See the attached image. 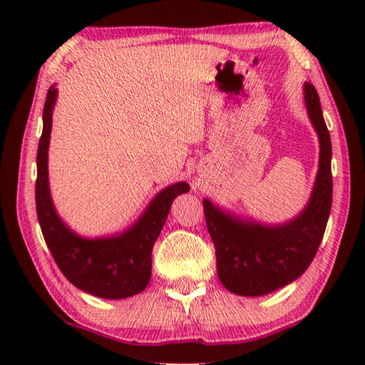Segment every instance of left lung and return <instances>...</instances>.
I'll return each instance as SVG.
<instances>
[{
  "instance_id": "obj_1",
  "label": "left lung",
  "mask_w": 365,
  "mask_h": 365,
  "mask_svg": "<svg viewBox=\"0 0 365 365\" xmlns=\"http://www.w3.org/2000/svg\"><path fill=\"white\" fill-rule=\"evenodd\" d=\"M304 103L319 135V170L306 207L294 219L265 225L243 219L202 200L209 235L215 246L217 275L228 292L262 296L304 274L322 242L331 209V141L317 90L304 83Z\"/></svg>"
}]
</instances>
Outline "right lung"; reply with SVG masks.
Here are the masks:
<instances>
[{
    "mask_svg": "<svg viewBox=\"0 0 365 365\" xmlns=\"http://www.w3.org/2000/svg\"><path fill=\"white\" fill-rule=\"evenodd\" d=\"M58 90H48L43 132L36 153L35 201L43 238L59 270L73 287L98 298L123 299L138 294L151 279V251L168 219L172 201L190 185H169L153 197L132 227L109 237L83 238L72 232L54 209L48 183V148Z\"/></svg>",
    "mask_w": 365,
    "mask_h": 365,
    "instance_id": "1",
    "label": "right lung"
}]
</instances>
